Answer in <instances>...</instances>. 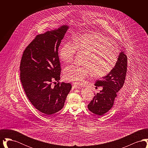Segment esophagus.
<instances>
[{"label": "esophagus", "mask_w": 148, "mask_h": 148, "mask_svg": "<svg viewBox=\"0 0 148 148\" xmlns=\"http://www.w3.org/2000/svg\"><path fill=\"white\" fill-rule=\"evenodd\" d=\"M73 89H79V88H80V86L79 85L75 84L73 86Z\"/></svg>", "instance_id": "34e87169"}]
</instances>
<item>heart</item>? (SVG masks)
Segmentation results:
<instances>
[{
	"label": "heart",
	"instance_id": "heart-1",
	"mask_svg": "<svg viewBox=\"0 0 148 148\" xmlns=\"http://www.w3.org/2000/svg\"><path fill=\"white\" fill-rule=\"evenodd\" d=\"M85 54L83 65H71L64 70V77L69 82L82 84L91 74L95 77L106 75L115 66L118 56L108 38L99 34H85L75 40L65 42L59 49V58L65 63L73 60L77 50Z\"/></svg>",
	"mask_w": 148,
	"mask_h": 148
}]
</instances>
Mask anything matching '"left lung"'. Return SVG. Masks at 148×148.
<instances>
[{
	"label": "left lung",
	"mask_w": 148,
	"mask_h": 148,
	"mask_svg": "<svg viewBox=\"0 0 148 148\" xmlns=\"http://www.w3.org/2000/svg\"><path fill=\"white\" fill-rule=\"evenodd\" d=\"M127 70V56L124 52L121 51L113 70L95 83V86H103V90L94 94L95 96L88 104V108L91 112L102 115L113 107L117 92L124 83Z\"/></svg>",
	"instance_id": "left-lung-1"
}]
</instances>
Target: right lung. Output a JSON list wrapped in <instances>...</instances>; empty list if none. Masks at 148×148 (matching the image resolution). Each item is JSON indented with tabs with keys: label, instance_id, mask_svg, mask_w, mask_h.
Masks as SVG:
<instances>
[{
	"label": "right lung",
	"instance_id": "1",
	"mask_svg": "<svg viewBox=\"0 0 148 148\" xmlns=\"http://www.w3.org/2000/svg\"><path fill=\"white\" fill-rule=\"evenodd\" d=\"M69 27L36 35L24 51L20 71L25 94L35 108L45 116L60 111L71 88L70 83H60V64L58 48ZM58 83L54 86L52 82Z\"/></svg>",
	"mask_w": 148,
	"mask_h": 148
}]
</instances>
